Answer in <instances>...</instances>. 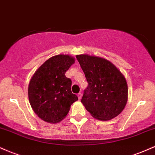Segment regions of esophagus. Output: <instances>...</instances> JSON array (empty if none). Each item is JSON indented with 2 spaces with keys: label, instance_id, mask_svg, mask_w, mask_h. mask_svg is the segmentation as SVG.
<instances>
[{
  "label": "esophagus",
  "instance_id": "esophagus-1",
  "mask_svg": "<svg viewBox=\"0 0 155 155\" xmlns=\"http://www.w3.org/2000/svg\"><path fill=\"white\" fill-rule=\"evenodd\" d=\"M78 99H79V100H81V98H82V94H81V93L78 94Z\"/></svg>",
  "mask_w": 155,
  "mask_h": 155
}]
</instances>
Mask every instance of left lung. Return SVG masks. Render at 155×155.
I'll return each mask as SVG.
<instances>
[{"label":"left lung","instance_id":"left-lung-1","mask_svg":"<svg viewBox=\"0 0 155 155\" xmlns=\"http://www.w3.org/2000/svg\"><path fill=\"white\" fill-rule=\"evenodd\" d=\"M88 82L81 102L95 119L108 121L119 116L126 106L128 87L117 67L95 55H76Z\"/></svg>","mask_w":155,"mask_h":155}]
</instances>
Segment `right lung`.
Here are the masks:
<instances>
[{
	"instance_id": "1",
	"label": "right lung",
	"mask_w": 155,
	"mask_h": 155,
	"mask_svg": "<svg viewBox=\"0 0 155 155\" xmlns=\"http://www.w3.org/2000/svg\"><path fill=\"white\" fill-rule=\"evenodd\" d=\"M69 55H54L36 71L28 85V99L33 110L41 119L51 124L62 121L78 100L72 93V81L65 73L74 63Z\"/></svg>"
}]
</instances>
